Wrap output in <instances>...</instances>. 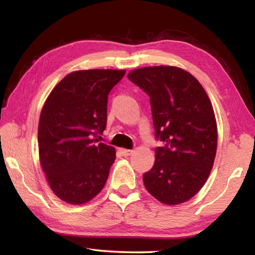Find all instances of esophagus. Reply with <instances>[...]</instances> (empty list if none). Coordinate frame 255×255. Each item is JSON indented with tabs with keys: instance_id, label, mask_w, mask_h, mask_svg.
Segmentation results:
<instances>
[{
	"instance_id": "esophagus-1",
	"label": "esophagus",
	"mask_w": 255,
	"mask_h": 255,
	"mask_svg": "<svg viewBox=\"0 0 255 255\" xmlns=\"http://www.w3.org/2000/svg\"><path fill=\"white\" fill-rule=\"evenodd\" d=\"M119 152H120V154L123 155V156H129V155L132 153V150L131 149H126V148H120Z\"/></svg>"
}]
</instances>
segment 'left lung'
Instances as JSON below:
<instances>
[{
    "mask_svg": "<svg viewBox=\"0 0 255 255\" xmlns=\"http://www.w3.org/2000/svg\"><path fill=\"white\" fill-rule=\"evenodd\" d=\"M149 96L155 136L165 143L155 148L145 188L165 205H179L197 195L213 169L217 124L208 96L195 76L175 66H149L128 73Z\"/></svg>",
    "mask_w": 255,
    "mask_h": 255,
    "instance_id": "8db88e82",
    "label": "left lung"
}]
</instances>
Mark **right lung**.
<instances>
[{
	"label": "right lung",
	"instance_id": "obj_1",
	"mask_svg": "<svg viewBox=\"0 0 255 255\" xmlns=\"http://www.w3.org/2000/svg\"><path fill=\"white\" fill-rule=\"evenodd\" d=\"M125 70H85L66 75L42 107L38 146L42 171L59 199L82 205L107 182L116 149L98 143L107 126L108 94Z\"/></svg>",
	"mask_w": 255,
	"mask_h": 255
}]
</instances>
